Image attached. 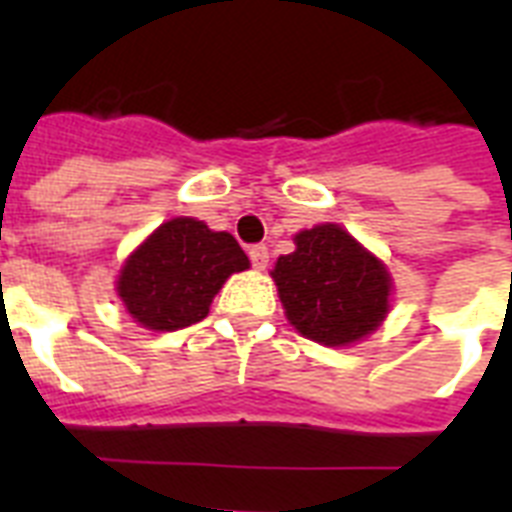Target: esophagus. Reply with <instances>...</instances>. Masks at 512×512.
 Returning <instances> with one entry per match:
<instances>
[{
  "label": "esophagus",
  "mask_w": 512,
  "mask_h": 512,
  "mask_svg": "<svg viewBox=\"0 0 512 512\" xmlns=\"http://www.w3.org/2000/svg\"><path fill=\"white\" fill-rule=\"evenodd\" d=\"M249 260H252V265H255L257 271H265V265H268V247H265V244L249 247Z\"/></svg>",
  "instance_id": "1"
}]
</instances>
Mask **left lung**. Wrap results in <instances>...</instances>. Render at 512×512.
I'll list each match as a JSON object with an SVG mask.
<instances>
[{
  "mask_svg": "<svg viewBox=\"0 0 512 512\" xmlns=\"http://www.w3.org/2000/svg\"><path fill=\"white\" fill-rule=\"evenodd\" d=\"M273 281L300 335L321 345H348L380 327L388 313L390 276L340 225H316L295 236Z\"/></svg>",
  "mask_w": 512,
  "mask_h": 512,
  "instance_id": "left-lung-1",
  "label": "left lung"
}]
</instances>
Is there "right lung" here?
<instances>
[{"mask_svg": "<svg viewBox=\"0 0 512 512\" xmlns=\"http://www.w3.org/2000/svg\"><path fill=\"white\" fill-rule=\"evenodd\" d=\"M247 268V255L231 233L175 217L132 252L116 289L132 319L156 332H175L199 324L225 279Z\"/></svg>", "mask_w": 512, "mask_h": 512, "instance_id": "right-lung-1", "label": "right lung"}]
</instances>
